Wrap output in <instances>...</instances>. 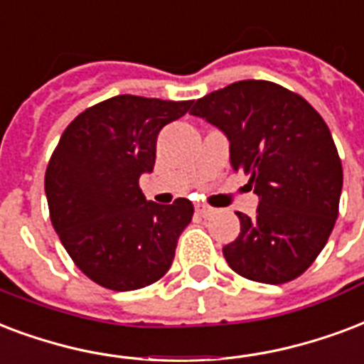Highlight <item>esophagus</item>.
I'll list each match as a JSON object with an SVG mask.
<instances>
[{"mask_svg":"<svg viewBox=\"0 0 364 364\" xmlns=\"http://www.w3.org/2000/svg\"><path fill=\"white\" fill-rule=\"evenodd\" d=\"M194 210H196V213H200L202 218H210V215H213V212H215L212 206H208V204H200V202L194 206Z\"/></svg>","mask_w":364,"mask_h":364,"instance_id":"obj_1","label":"esophagus"}]
</instances>
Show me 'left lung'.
Wrapping results in <instances>:
<instances>
[{
	"instance_id": "1",
	"label": "left lung",
	"mask_w": 364,
	"mask_h": 364,
	"mask_svg": "<svg viewBox=\"0 0 364 364\" xmlns=\"http://www.w3.org/2000/svg\"><path fill=\"white\" fill-rule=\"evenodd\" d=\"M191 114L219 127L231 166L259 196L254 218L223 246L244 279L284 284L305 273L334 229L343 171L334 139L304 97L265 80H242L194 102Z\"/></svg>"
}]
</instances>
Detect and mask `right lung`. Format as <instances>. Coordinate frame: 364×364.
Masks as SVG:
<instances>
[{
    "label": "right lung",
    "mask_w": 364,
    "mask_h": 364,
    "mask_svg": "<svg viewBox=\"0 0 364 364\" xmlns=\"http://www.w3.org/2000/svg\"><path fill=\"white\" fill-rule=\"evenodd\" d=\"M193 101L118 95L68 124L46 171L49 215L77 269L116 292L149 287L171 267L193 202H149L139 177L151 173L158 133Z\"/></svg>",
    "instance_id": "add662e5"
}]
</instances>
